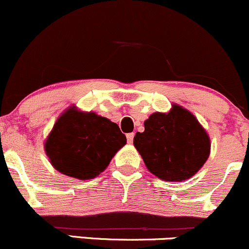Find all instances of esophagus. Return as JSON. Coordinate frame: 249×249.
Segmentation results:
<instances>
[{
    "instance_id": "34e87169",
    "label": "esophagus",
    "mask_w": 249,
    "mask_h": 249,
    "mask_svg": "<svg viewBox=\"0 0 249 249\" xmlns=\"http://www.w3.org/2000/svg\"><path fill=\"white\" fill-rule=\"evenodd\" d=\"M133 140H134V133L127 134V141H128V143H132Z\"/></svg>"
}]
</instances>
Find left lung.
I'll use <instances>...</instances> for the list:
<instances>
[{"mask_svg":"<svg viewBox=\"0 0 249 249\" xmlns=\"http://www.w3.org/2000/svg\"><path fill=\"white\" fill-rule=\"evenodd\" d=\"M134 146L152 174L164 181H183L199 172L211 153L207 132L191 111L173 105L154 113L136 133Z\"/></svg>","mask_w":249,"mask_h":249,"instance_id":"left-lung-1","label":"left lung"}]
</instances>
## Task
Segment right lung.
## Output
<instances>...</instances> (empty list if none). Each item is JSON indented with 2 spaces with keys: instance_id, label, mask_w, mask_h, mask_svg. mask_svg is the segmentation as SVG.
Here are the masks:
<instances>
[{
  "instance_id": "right-lung-1",
  "label": "right lung",
  "mask_w": 249,
  "mask_h": 249,
  "mask_svg": "<svg viewBox=\"0 0 249 249\" xmlns=\"http://www.w3.org/2000/svg\"><path fill=\"white\" fill-rule=\"evenodd\" d=\"M127 143L119 125L94 111L68 108L57 119L44 143L55 169L79 180L96 178Z\"/></svg>"
}]
</instances>
